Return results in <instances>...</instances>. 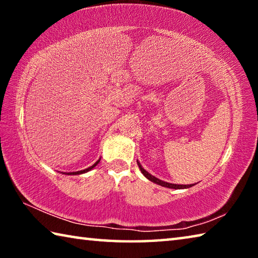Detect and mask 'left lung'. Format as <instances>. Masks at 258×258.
<instances>
[{
	"label": "left lung",
	"mask_w": 258,
	"mask_h": 258,
	"mask_svg": "<svg viewBox=\"0 0 258 258\" xmlns=\"http://www.w3.org/2000/svg\"><path fill=\"white\" fill-rule=\"evenodd\" d=\"M137 161H138V165H139L140 171H141V173L143 174V175H145V176H146L149 181L156 183V184L161 185V186H165V187H169V189H176V190H180V189H187V187H191V186H194V185H195V184H174V183H168V182L161 181V180H159V178H157L156 176L151 175L150 173H148V172L146 171V169L142 167V165L140 164V161H139V160H137Z\"/></svg>",
	"instance_id": "1"
}]
</instances>
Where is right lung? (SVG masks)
Listing matches in <instances>:
<instances>
[{
  "mask_svg": "<svg viewBox=\"0 0 258 258\" xmlns=\"http://www.w3.org/2000/svg\"><path fill=\"white\" fill-rule=\"evenodd\" d=\"M100 160H101V158H99V160H97L95 161V163L92 165V166H90L89 168H85V169H83V171H77V172H69V173H63V174H66V175H80V174H84V173H87L89 171H91V169L92 168H94L95 166H97L99 163H100Z\"/></svg>",
  "mask_w": 258,
  "mask_h": 258,
  "instance_id": "obj_1",
  "label": "right lung"
}]
</instances>
